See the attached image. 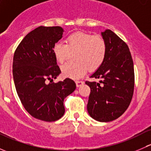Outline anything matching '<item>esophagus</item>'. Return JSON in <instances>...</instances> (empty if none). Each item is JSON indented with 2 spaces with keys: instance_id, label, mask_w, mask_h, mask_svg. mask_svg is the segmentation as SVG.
Masks as SVG:
<instances>
[{
  "instance_id": "34e87169",
  "label": "esophagus",
  "mask_w": 151,
  "mask_h": 151,
  "mask_svg": "<svg viewBox=\"0 0 151 151\" xmlns=\"http://www.w3.org/2000/svg\"><path fill=\"white\" fill-rule=\"evenodd\" d=\"M83 84H84V82L83 81H80V80H79V81H76V85H77V88H79V87H80Z\"/></svg>"
}]
</instances>
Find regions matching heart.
I'll use <instances>...</instances> for the list:
<instances>
[{
    "label": "heart",
    "instance_id": "1",
    "mask_svg": "<svg viewBox=\"0 0 151 151\" xmlns=\"http://www.w3.org/2000/svg\"><path fill=\"white\" fill-rule=\"evenodd\" d=\"M106 41L101 36H93L85 32H75L66 39V45L57 42L54 45L52 52L58 63H63L74 53V63H67L61 67L64 77L78 79L83 77L87 69L95 71L103 62L106 55Z\"/></svg>",
    "mask_w": 151,
    "mask_h": 151
}]
</instances>
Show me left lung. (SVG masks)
I'll return each mask as SVG.
<instances>
[{
    "mask_svg": "<svg viewBox=\"0 0 151 151\" xmlns=\"http://www.w3.org/2000/svg\"><path fill=\"white\" fill-rule=\"evenodd\" d=\"M107 52L102 64L90 77L99 83L86 81L91 88L87 109L90 116L100 122L119 118L132 101L134 88V71L128 45L111 30L101 32Z\"/></svg>",
    "mask_w": 151,
    "mask_h": 151,
    "instance_id": "left-lung-1",
    "label": "left lung"
}]
</instances>
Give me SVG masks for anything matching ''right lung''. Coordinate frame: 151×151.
Returning <instances> with one entry per match:
<instances>
[{
    "label": "right lung",
    "instance_id": "obj_1",
    "mask_svg": "<svg viewBox=\"0 0 151 151\" xmlns=\"http://www.w3.org/2000/svg\"><path fill=\"white\" fill-rule=\"evenodd\" d=\"M63 33L60 26L38 27L24 37L14 55L13 77L18 96L30 115L47 122L64 115V99L76 89L69 78L47 83L61 72L52 48Z\"/></svg>",
    "mask_w": 151,
    "mask_h": 151
}]
</instances>
